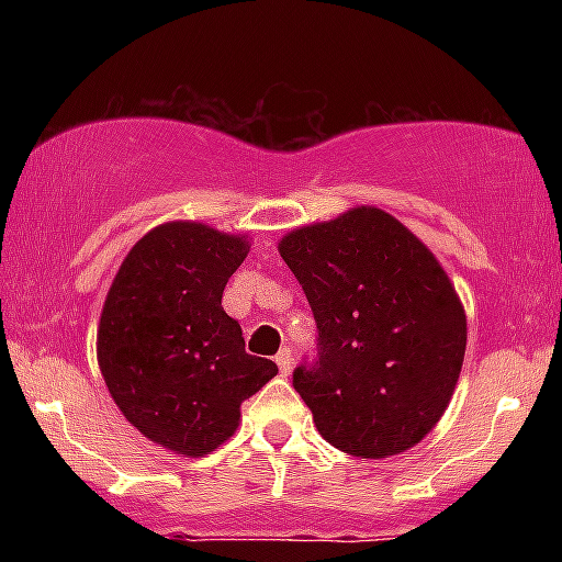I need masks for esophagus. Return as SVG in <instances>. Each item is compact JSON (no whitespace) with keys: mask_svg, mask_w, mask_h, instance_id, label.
<instances>
[{"mask_svg":"<svg viewBox=\"0 0 562 562\" xmlns=\"http://www.w3.org/2000/svg\"><path fill=\"white\" fill-rule=\"evenodd\" d=\"M274 362L280 367L282 375H288V372L293 370V353H290V348H282V351L274 357Z\"/></svg>","mask_w":562,"mask_h":562,"instance_id":"1","label":"esophagus"}]
</instances>
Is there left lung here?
<instances>
[{
    "label": "left lung",
    "mask_w": 562,
    "mask_h": 562,
    "mask_svg": "<svg viewBox=\"0 0 562 562\" xmlns=\"http://www.w3.org/2000/svg\"><path fill=\"white\" fill-rule=\"evenodd\" d=\"M280 256L317 322L293 370L325 441L362 460L415 447L447 409L468 325L447 272L380 209L290 232Z\"/></svg>",
    "instance_id": "obj_1"
}]
</instances>
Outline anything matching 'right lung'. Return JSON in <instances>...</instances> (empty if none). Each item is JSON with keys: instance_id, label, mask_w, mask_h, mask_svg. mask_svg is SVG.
<instances>
[{"instance_id": "add662e5", "label": "right lung", "mask_w": 562, "mask_h": 562, "mask_svg": "<svg viewBox=\"0 0 562 562\" xmlns=\"http://www.w3.org/2000/svg\"><path fill=\"white\" fill-rule=\"evenodd\" d=\"M248 256L243 237L160 224L128 250L102 306L97 362L142 436L200 457L235 434L240 404L277 375L250 357L222 293Z\"/></svg>"}]
</instances>
